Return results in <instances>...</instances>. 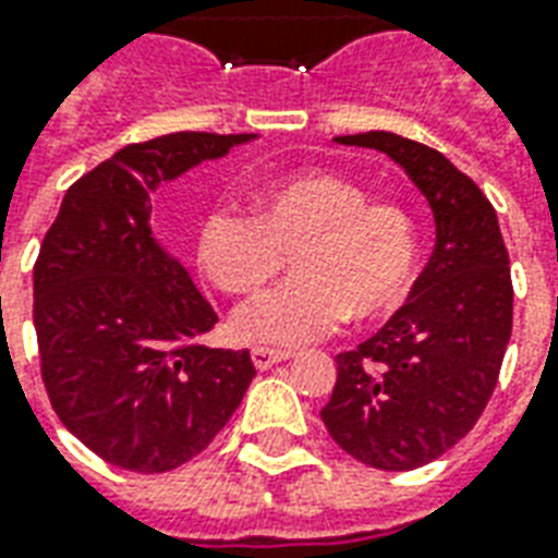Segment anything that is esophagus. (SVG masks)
<instances>
[{
  "label": "esophagus",
  "mask_w": 558,
  "mask_h": 558,
  "mask_svg": "<svg viewBox=\"0 0 558 558\" xmlns=\"http://www.w3.org/2000/svg\"><path fill=\"white\" fill-rule=\"evenodd\" d=\"M290 357L292 352H275V349H254V352H251V361H254L257 369H271L275 363L290 361Z\"/></svg>",
  "instance_id": "obj_1"
}]
</instances>
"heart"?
<instances>
[{
	"mask_svg": "<svg viewBox=\"0 0 558 558\" xmlns=\"http://www.w3.org/2000/svg\"><path fill=\"white\" fill-rule=\"evenodd\" d=\"M254 213L216 206L195 236L197 266L230 295L263 290L292 254L295 278L230 322L242 342L295 349L333 331L345 313L381 319L405 301L420 236L399 204L373 201L366 185L340 171L307 168L263 180Z\"/></svg>",
	"mask_w": 558,
	"mask_h": 558,
	"instance_id": "obj_1",
	"label": "heart"
}]
</instances>
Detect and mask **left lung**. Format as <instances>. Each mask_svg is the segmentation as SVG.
Wrapping results in <instances>:
<instances>
[{"label":"left lung","mask_w":558,"mask_h":558,"mask_svg":"<svg viewBox=\"0 0 558 558\" xmlns=\"http://www.w3.org/2000/svg\"><path fill=\"white\" fill-rule=\"evenodd\" d=\"M390 156L435 216V251L405 307L337 357L322 423L375 470H414L476 426L511 337V271L488 197L444 153L396 132L337 135Z\"/></svg>","instance_id":"1"}]
</instances>
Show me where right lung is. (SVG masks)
I'll return each instance as SVG.
<instances>
[{
	"label": "right lung",
	"mask_w": 558,
	"mask_h": 558,
	"mask_svg": "<svg viewBox=\"0 0 558 558\" xmlns=\"http://www.w3.org/2000/svg\"><path fill=\"white\" fill-rule=\"evenodd\" d=\"M254 138L171 132L130 144L70 185L40 245L35 331L49 402L114 468L165 473L204 452L257 375L247 352L197 342L216 311L150 227L162 183Z\"/></svg>",
	"instance_id": "add662e5"
}]
</instances>
